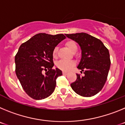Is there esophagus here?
Listing matches in <instances>:
<instances>
[{"mask_svg": "<svg viewBox=\"0 0 125 125\" xmlns=\"http://www.w3.org/2000/svg\"><path fill=\"white\" fill-rule=\"evenodd\" d=\"M62 74H67L68 73L66 72V71H62Z\"/></svg>", "mask_w": 125, "mask_h": 125, "instance_id": "esophagus-1", "label": "esophagus"}]
</instances>
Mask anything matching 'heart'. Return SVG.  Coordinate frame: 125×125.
I'll return each mask as SVG.
<instances>
[{
	"label": "heart",
	"mask_w": 125,
	"mask_h": 125,
	"mask_svg": "<svg viewBox=\"0 0 125 125\" xmlns=\"http://www.w3.org/2000/svg\"><path fill=\"white\" fill-rule=\"evenodd\" d=\"M65 45L68 49L72 52H76L78 49V46L74 41H68L65 42ZM57 53V48L55 47L52 52V56L54 57H56ZM75 65V62L73 61H66L61 60L57 63V67L59 69L64 71H68Z\"/></svg>",
	"instance_id": "1"
}]
</instances>
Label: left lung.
I'll list each match as a JSON object with an SVG mask.
<instances>
[{
  "instance_id": "left-lung-1",
  "label": "left lung",
  "mask_w": 125,
  "mask_h": 125,
  "mask_svg": "<svg viewBox=\"0 0 125 125\" xmlns=\"http://www.w3.org/2000/svg\"><path fill=\"white\" fill-rule=\"evenodd\" d=\"M66 36L80 46L81 59L78 68L84 74L83 76L77 74V79L71 86L81 96H94L102 89L106 81L111 64L109 51L100 39L86 33Z\"/></svg>"
}]
</instances>
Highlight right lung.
Wrapping results in <instances>:
<instances>
[{
  "label": "right lung",
  "mask_w": 125,
  "mask_h": 125,
  "mask_svg": "<svg viewBox=\"0 0 125 125\" xmlns=\"http://www.w3.org/2000/svg\"><path fill=\"white\" fill-rule=\"evenodd\" d=\"M65 38L62 34L39 33L19 48L15 56V73L23 89L31 98L42 100L54 91L56 79L61 76L62 71L52 68V52Z\"/></svg>",
  "instance_id": "right-lung-1"
}]
</instances>
